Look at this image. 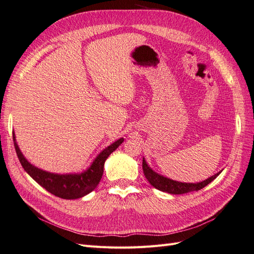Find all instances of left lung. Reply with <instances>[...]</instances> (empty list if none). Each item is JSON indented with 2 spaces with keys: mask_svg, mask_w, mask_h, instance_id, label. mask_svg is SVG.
I'll return each instance as SVG.
<instances>
[{
  "mask_svg": "<svg viewBox=\"0 0 254 254\" xmlns=\"http://www.w3.org/2000/svg\"><path fill=\"white\" fill-rule=\"evenodd\" d=\"M143 172L146 177V179L148 180V182L151 184L153 188H156L159 190L166 191V193L174 194V195H180V194H186L190 193V191H194V190H199L206 187L207 184L211 183L216 177L221 173L215 174L214 176L210 177V178L205 179L202 182H198V183H187V182H179V181H175L170 178H166V177L159 175L158 173L153 172L151 168L148 166V164L146 163L145 159L143 158Z\"/></svg>",
  "mask_w": 254,
  "mask_h": 254,
  "instance_id": "left-lung-1",
  "label": "left lung"
}]
</instances>
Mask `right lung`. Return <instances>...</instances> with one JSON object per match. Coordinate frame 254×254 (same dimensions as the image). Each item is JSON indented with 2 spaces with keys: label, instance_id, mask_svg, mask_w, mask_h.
Instances as JSON below:
<instances>
[{
  "label": "right lung",
  "instance_id": "obj_1",
  "mask_svg": "<svg viewBox=\"0 0 254 254\" xmlns=\"http://www.w3.org/2000/svg\"><path fill=\"white\" fill-rule=\"evenodd\" d=\"M12 136L17 156L24 171L38 184H40L42 188L50 191L51 194L63 199H77L91 193L98 186L99 181L102 179L105 161L124 142V139L121 137V139L105 148L102 152H99V155L95 158L93 163L91 164L87 171L80 174L60 175L42 171L40 168L30 164L21 152L13 132Z\"/></svg>",
  "mask_w": 254,
  "mask_h": 254
}]
</instances>
